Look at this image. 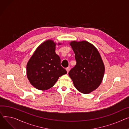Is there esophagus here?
I'll use <instances>...</instances> for the list:
<instances>
[{"mask_svg":"<svg viewBox=\"0 0 129 129\" xmlns=\"http://www.w3.org/2000/svg\"><path fill=\"white\" fill-rule=\"evenodd\" d=\"M66 71H67V73H68V72H69V71H70V67H67L66 68Z\"/></svg>","mask_w":129,"mask_h":129,"instance_id":"1","label":"esophagus"}]
</instances>
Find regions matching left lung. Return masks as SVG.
I'll use <instances>...</instances> for the list:
<instances>
[{"label": "left lung", "mask_w": 129, "mask_h": 129, "mask_svg": "<svg viewBox=\"0 0 129 129\" xmlns=\"http://www.w3.org/2000/svg\"><path fill=\"white\" fill-rule=\"evenodd\" d=\"M75 53L76 64L69 76L76 88L88 94L97 89L103 78L105 67L98 50L89 42L70 43Z\"/></svg>", "instance_id": "8db88e82"}]
</instances>
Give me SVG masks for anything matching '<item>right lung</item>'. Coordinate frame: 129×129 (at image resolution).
Segmentation results:
<instances>
[{
	"label": "right lung",
	"instance_id": "obj_1",
	"mask_svg": "<svg viewBox=\"0 0 129 129\" xmlns=\"http://www.w3.org/2000/svg\"><path fill=\"white\" fill-rule=\"evenodd\" d=\"M55 46L52 40L46 41L37 48L27 63V78L38 90L52 87L59 77L67 73L61 65V58L55 52Z\"/></svg>",
	"mask_w": 129,
	"mask_h": 129
}]
</instances>
